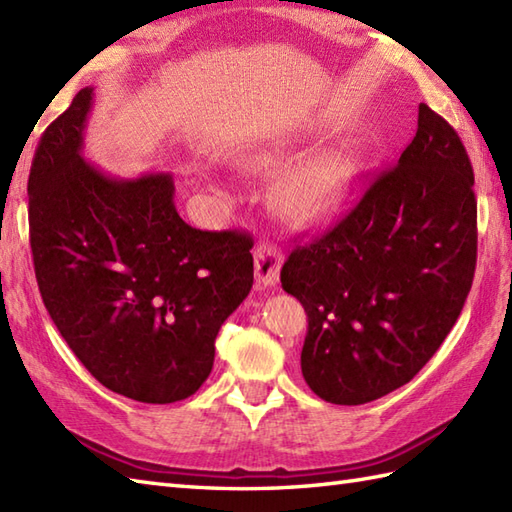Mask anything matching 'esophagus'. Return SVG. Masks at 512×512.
Returning <instances> with one entry per match:
<instances>
[{
    "label": "esophagus",
    "instance_id": "esophagus-1",
    "mask_svg": "<svg viewBox=\"0 0 512 512\" xmlns=\"http://www.w3.org/2000/svg\"><path fill=\"white\" fill-rule=\"evenodd\" d=\"M281 250L275 244L262 242L255 248V279L262 286H275L279 281V270H281Z\"/></svg>",
    "mask_w": 512,
    "mask_h": 512
}]
</instances>
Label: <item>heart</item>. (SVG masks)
Segmentation results:
<instances>
[{
	"label": "heart",
	"instance_id": "heart-1",
	"mask_svg": "<svg viewBox=\"0 0 512 512\" xmlns=\"http://www.w3.org/2000/svg\"><path fill=\"white\" fill-rule=\"evenodd\" d=\"M286 151L270 149L248 160L253 169L284 165ZM358 162L350 149H325L290 167L275 184V202L286 217L301 224L334 213L350 195Z\"/></svg>",
	"mask_w": 512,
	"mask_h": 512
}]
</instances>
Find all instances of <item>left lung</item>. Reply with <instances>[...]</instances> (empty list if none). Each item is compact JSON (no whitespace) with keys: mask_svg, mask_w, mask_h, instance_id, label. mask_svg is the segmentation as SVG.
I'll return each mask as SVG.
<instances>
[{"mask_svg":"<svg viewBox=\"0 0 512 512\" xmlns=\"http://www.w3.org/2000/svg\"><path fill=\"white\" fill-rule=\"evenodd\" d=\"M473 182L458 132L420 103L396 165L343 220L288 255L281 288L308 314L301 372L319 398L365 405L438 352L473 284Z\"/></svg>","mask_w":512,"mask_h":512,"instance_id":"left-lung-1","label":"left lung"}]
</instances>
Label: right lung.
I'll return each instance as SVG.
<instances>
[{"label":"right lung","instance_id":"1","mask_svg":"<svg viewBox=\"0 0 512 512\" xmlns=\"http://www.w3.org/2000/svg\"><path fill=\"white\" fill-rule=\"evenodd\" d=\"M94 88L43 132L28 178L32 262L50 319L107 389L149 405L209 378L215 336L253 288V239L200 231L169 173L107 176L83 158Z\"/></svg>","mask_w":512,"mask_h":512}]
</instances>
